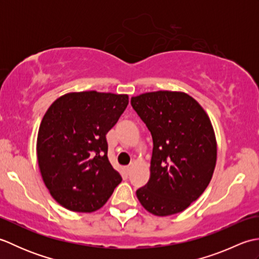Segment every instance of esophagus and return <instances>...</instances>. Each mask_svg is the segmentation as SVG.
I'll return each mask as SVG.
<instances>
[{
  "mask_svg": "<svg viewBox=\"0 0 259 259\" xmlns=\"http://www.w3.org/2000/svg\"><path fill=\"white\" fill-rule=\"evenodd\" d=\"M131 169H133L131 167H125V168H124V170H125V172H126V174H130Z\"/></svg>",
  "mask_w": 259,
  "mask_h": 259,
  "instance_id": "34e87169",
  "label": "esophagus"
}]
</instances>
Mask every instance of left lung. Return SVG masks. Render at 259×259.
Here are the masks:
<instances>
[{
    "instance_id": "8db88e82",
    "label": "left lung",
    "mask_w": 259,
    "mask_h": 259,
    "mask_svg": "<svg viewBox=\"0 0 259 259\" xmlns=\"http://www.w3.org/2000/svg\"><path fill=\"white\" fill-rule=\"evenodd\" d=\"M151 133L150 178L137 190L147 211L170 216L197 200L212 177L217 141L207 112L180 91H153L131 98Z\"/></svg>"
}]
</instances>
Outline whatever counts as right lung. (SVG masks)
<instances>
[{
  "instance_id": "1",
  "label": "right lung",
  "mask_w": 259,
  "mask_h": 259,
  "mask_svg": "<svg viewBox=\"0 0 259 259\" xmlns=\"http://www.w3.org/2000/svg\"><path fill=\"white\" fill-rule=\"evenodd\" d=\"M128 103V95L69 92L43 115L36 139L38 169L50 195L62 207L96 211L121 183L109 161L106 135Z\"/></svg>"
}]
</instances>
